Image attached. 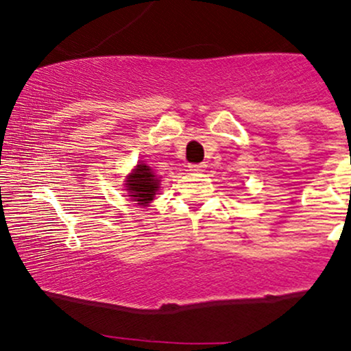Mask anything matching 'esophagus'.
Masks as SVG:
<instances>
[{
  "label": "esophagus",
  "instance_id": "1",
  "mask_svg": "<svg viewBox=\"0 0 351 351\" xmlns=\"http://www.w3.org/2000/svg\"><path fill=\"white\" fill-rule=\"evenodd\" d=\"M204 167H206V165H203V163H191L188 168H189V171L198 173V171H203Z\"/></svg>",
  "mask_w": 351,
  "mask_h": 351
}]
</instances>
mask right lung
Listing matches in <instances>:
<instances>
[{
  "instance_id": "add662e5",
  "label": "right lung",
  "mask_w": 351,
  "mask_h": 351,
  "mask_svg": "<svg viewBox=\"0 0 351 351\" xmlns=\"http://www.w3.org/2000/svg\"><path fill=\"white\" fill-rule=\"evenodd\" d=\"M158 178L153 175L150 167L145 163L136 165L135 171L128 176L127 189L134 201H138V204H147L155 198L156 189H158Z\"/></svg>"
}]
</instances>
